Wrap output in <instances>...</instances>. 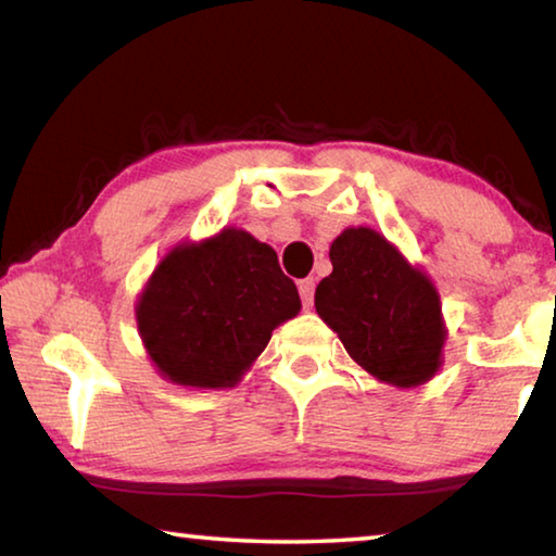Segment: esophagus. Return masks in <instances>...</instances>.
Here are the masks:
<instances>
[{
	"instance_id": "34e87169",
	"label": "esophagus",
	"mask_w": 556,
	"mask_h": 556,
	"mask_svg": "<svg viewBox=\"0 0 556 556\" xmlns=\"http://www.w3.org/2000/svg\"><path fill=\"white\" fill-rule=\"evenodd\" d=\"M314 289H316V279L314 277L299 281V294H301V301H304L306 308L314 304Z\"/></svg>"
}]
</instances>
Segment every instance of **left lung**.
Wrapping results in <instances>:
<instances>
[{"label": "left lung", "instance_id": "8db88e82", "mask_svg": "<svg viewBox=\"0 0 556 556\" xmlns=\"http://www.w3.org/2000/svg\"><path fill=\"white\" fill-rule=\"evenodd\" d=\"M328 255L333 271L318 281L314 304L348 355L397 388L434 378L446 328L439 291L425 271L370 228L343 230Z\"/></svg>", "mask_w": 556, "mask_h": 556}]
</instances>
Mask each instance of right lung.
<instances>
[{
  "instance_id": "add662e5",
  "label": "right lung",
  "mask_w": 556,
  "mask_h": 556,
  "mask_svg": "<svg viewBox=\"0 0 556 556\" xmlns=\"http://www.w3.org/2000/svg\"><path fill=\"white\" fill-rule=\"evenodd\" d=\"M301 308L277 252L225 228L181 242L159 262L137 301V328L162 378L184 388H232L271 331Z\"/></svg>"
}]
</instances>
